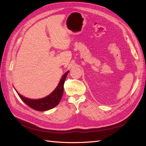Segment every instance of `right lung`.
Here are the masks:
<instances>
[{
  "mask_svg": "<svg viewBox=\"0 0 146 146\" xmlns=\"http://www.w3.org/2000/svg\"><path fill=\"white\" fill-rule=\"evenodd\" d=\"M69 71L65 73L62 76L58 86L53 92L45 97L39 99H31L24 97L16 91L21 99L29 107L38 111H46L52 109L60 103L64 91V83Z\"/></svg>",
  "mask_w": 146,
  "mask_h": 146,
  "instance_id": "obj_1",
  "label": "right lung"
}]
</instances>
